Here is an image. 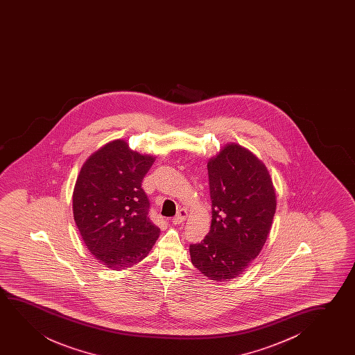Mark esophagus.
I'll return each instance as SVG.
<instances>
[{
	"instance_id": "1",
	"label": "esophagus",
	"mask_w": 355,
	"mask_h": 355,
	"mask_svg": "<svg viewBox=\"0 0 355 355\" xmlns=\"http://www.w3.org/2000/svg\"><path fill=\"white\" fill-rule=\"evenodd\" d=\"M188 217V211L185 209H180L177 214H175V218L172 219L173 224H180L184 222L185 218Z\"/></svg>"
}]
</instances>
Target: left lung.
<instances>
[{
	"instance_id": "1",
	"label": "left lung",
	"mask_w": 355,
	"mask_h": 355,
	"mask_svg": "<svg viewBox=\"0 0 355 355\" xmlns=\"http://www.w3.org/2000/svg\"><path fill=\"white\" fill-rule=\"evenodd\" d=\"M212 222L200 243L190 245L195 268L216 282L239 277L262 251L277 209L266 165L252 151L227 143L207 162Z\"/></svg>"
}]
</instances>
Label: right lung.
<instances>
[{
    "mask_svg": "<svg viewBox=\"0 0 355 355\" xmlns=\"http://www.w3.org/2000/svg\"><path fill=\"white\" fill-rule=\"evenodd\" d=\"M155 156L115 139L88 156L73 191L75 223L88 251L112 270L132 267L149 254L160 229L148 217L141 182Z\"/></svg>",
    "mask_w": 355,
    "mask_h": 355,
    "instance_id": "right-lung-1",
    "label": "right lung"
}]
</instances>
